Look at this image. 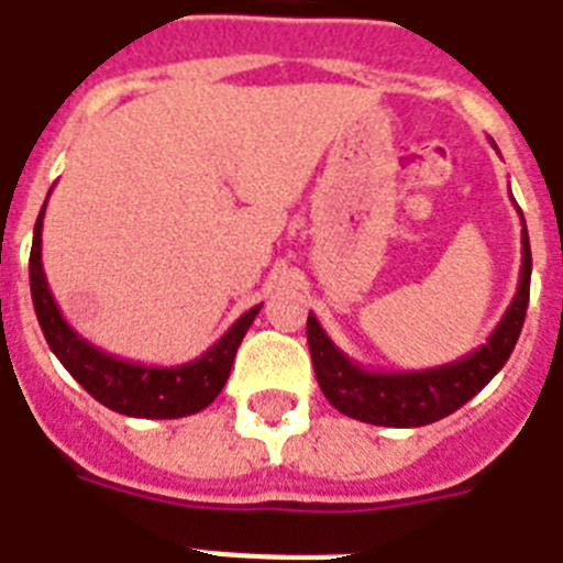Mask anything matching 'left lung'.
<instances>
[{
	"mask_svg": "<svg viewBox=\"0 0 563 563\" xmlns=\"http://www.w3.org/2000/svg\"><path fill=\"white\" fill-rule=\"evenodd\" d=\"M520 225H523V234H520L523 257H520L518 291L511 297L509 309L504 312L495 332L486 338V344H479L474 353L451 361V364H440L431 369H401V373L361 367L327 335V329L309 312L306 338H309L314 376H318V385L329 405L358 422L385 424V428H419V424L440 422L448 413L463 408L472 396H477L509 361L511 350L518 344L520 329H523V318H527L532 251H529L523 213H520Z\"/></svg>",
	"mask_w": 563,
	"mask_h": 563,
	"instance_id": "obj_1",
	"label": "left lung"
}]
</instances>
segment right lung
Returning a JSON list of instances; mask_svg holds the SVG:
<instances>
[{"mask_svg": "<svg viewBox=\"0 0 563 563\" xmlns=\"http://www.w3.org/2000/svg\"><path fill=\"white\" fill-rule=\"evenodd\" d=\"M43 217L45 205L36 217L34 242H31V297H34L36 321L43 327L45 341L59 364L84 385L89 396H95L100 405H107L115 413L135 416V419H178V416L199 413L208 408L225 387L236 350L263 303L251 306L249 312L240 314L234 327L194 361L155 367V364L118 358L86 341L59 312L43 272Z\"/></svg>", "mask_w": 563, "mask_h": 563, "instance_id": "right-lung-1", "label": "right lung"}]
</instances>
